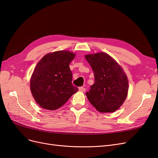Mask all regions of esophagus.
<instances>
[{"mask_svg":"<svg viewBox=\"0 0 158 158\" xmlns=\"http://www.w3.org/2000/svg\"><path fill=\"white\" fill-rule=\"evenodd\" d=\"M79 91L81 92H84L85 91V89L84 87H80L79 88Z\"/></svg>","mask_w":158,"mask_h":158,"instance_id":"esophagus-1","label":"esophagus"}]
</instances>
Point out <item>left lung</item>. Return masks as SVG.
Segmentation results:
<instances>
[{"instance_id":"obj_1","label":"left lung","mask_w":158,"mask_h":158,"mask_svg":"<svg viewBox=\"0 0 158 158\" xmlns=\"http://www.w3.org/2000/svg\"><path fill=\"white\" fill-rule=\"evenodd\" d=\"M92 68L95 82L85 95L98 111H115L125 101L128 90L125 72L111 56L105 52L85 55Z\"/></svg>"}]
</instances>
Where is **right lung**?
<instances>
[{
    "label": "right lung",
    "mask_w": 158,
    "mask_h": 158,
    "mask_svg": "<svg viewBox=\"0 0 158 158\" xmlns=\"http://www.w3.org/2000/svg\"><path fill=\"white\" fill-rule=\"evenodd\" d=\"M75 54L59 51L45 55L37 63L30 80L31 92L39 106L47 110L60 108L78 88L72 83L69 64Z\"/></svg>",
    "instance_id": "1"
}]
</instances>
